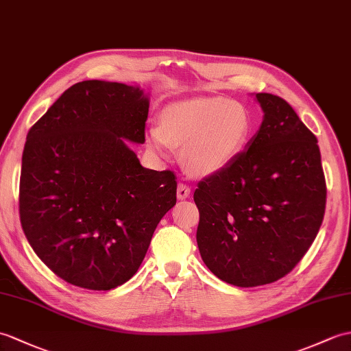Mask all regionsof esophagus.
Instances as JSON below:
<instances>
[{
    "label": "esophagus",
    "mask_w": 351,
    "mask_h": 351,
    "mask_svg": "<svg viewBox=\"0 0 351 351\" xmlns=\"http://www.w3.org/2000/svg\"><path fill=\"white\" fill-rule=\"evenodd\" d=\"M190 193H191V190H190L189 186H186L185 184H179V185H178L176 194H178V199H179V200H185V199L190 195Z\"/></svg>",
    "instance_id": "obj_1"
}]
</instances>
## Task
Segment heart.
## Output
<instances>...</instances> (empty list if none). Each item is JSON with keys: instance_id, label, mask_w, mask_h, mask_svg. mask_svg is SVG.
Masks as SVG:
<instances>
[{"instance_id": "heart-1", "label": "heart", "mask_w": 351, "mask_h": 351, "mask_svg": "<svg viewBox=\"0 0 351 351\" xmlns=\"http://www.w3.org/2000/svg\"><path fill=\"white\" fill-rule=\"evenodd\" d=\"M251 117L245 106L226 99H194L167 104L160 124L146 132L149 148L167 156L184 146L182 161L191 173L210 176L223 172L245 149Z\"/></svg>"}]
</instances>
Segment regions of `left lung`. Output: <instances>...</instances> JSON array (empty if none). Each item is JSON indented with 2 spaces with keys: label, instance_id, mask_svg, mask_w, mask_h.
I'll return each instance as SVG.
<instances>
[{
  "label": "left lung",
  "instance_id": "left-lung-1",
  "mask_svg": "<svg viewBox=\"0 0 351 351\" xmlns=\"http://www.w3.org/2000/svg\"><path fill=\"white\" fill-rule=\"evenodd\" d=\"M256 100L263 121L245 151L194 191L202 260L238 287L287 275L311 247L326 208L315 136L281 97L260 93Z\"/></svg>",
  "mask_w": 351,
  "mask_h": 351
}]
</instances>
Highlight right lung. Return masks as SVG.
I'll return each instance as SVG.
<instances>
[{
  "label": "right lung",
  "mask_w": 351,
  "mask_h": 351,
  "mask_svg": "<svg viewBox=\"0 0 351 351\" xmlns=\"http://www.w3.org/2000/svg\"><path fill=\"white\" fill-rule=\"evenodd\" d=\"M149 97L141 86L84 80L31 127L19 214L40 260L73 286L110 290L142 265L160 219L176 203L170 170L141 165Z\"/></svg>",
  "instance_id": "obj_1"
}]
</instances>
